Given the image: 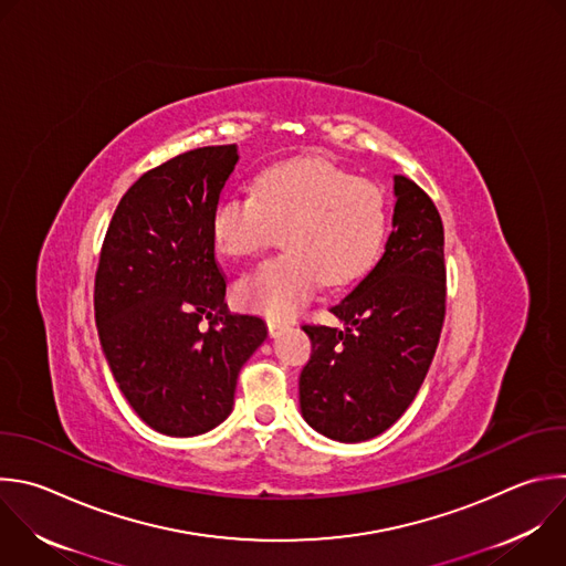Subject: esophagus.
Here are the masks:
<instances>
[{
  "label": "esophagus",
  "instance_id": "1",
  "mask_svg": "<svg viewBox=\"0 0 566 566\" xmlns=\"http://www.w3.org/2000/svg\"><path fill=\"white\" fill-rule=\"evenodd\" d=\"M266 326H269V335L271 337H277V335H282L286 328H289V322H284V319H266Z\"/></svg>",
  "mask_w": 566,
  "mask_h": 566
}]
</instances>
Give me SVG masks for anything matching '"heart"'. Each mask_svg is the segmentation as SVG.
I'll return each mask as SVG.
<instances>
[{
	"mask_svg": "<svg viewBox=\"0 0 566 566\" xmlns=\"http://www.w3.org/2000/svg\"><path fill=\"white\" fill-rule=\"evenodd\" d=\"M284 229V253L235 284L244 308L269 317L295 315L317 286H346L373 264L387 233L378 184L324 159H291L266 168L255 193L224 196L211 218L218 251L251 258Z\"/></svg>",
	"mask_w": 566,
	"mask_h": 566,
	"instance_id": "obj_1",
	"label": "heart"
}]
</instances>
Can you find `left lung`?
<instances>
[{"mask_svg": "<svg viewBox=\"0 0 566 566\" xmlns=\"http://www.w3.org/2000/svg\"><path fill=\"white\" fill-rule=\"evenodd\" d=\"M394 229L368 275L331 313L346 328L304 324L313 353L300 375L304 420L337 442L385 433L418 396L444 311V229L433 200L394 177Z\"/></svg>", "mask_w": 566, "mask_h": 566, "instance_id": "left-lung-1", "label": "left lung"}]
</instances>
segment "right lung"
<instances>
[{
  "label": "right lung",
  "mask_w": 566,
  "mask_h": 566,
  "mask_svg": "<svg viewBox=\"0 0 566 566\" xmlns=\"http://www.w3.org/2000/svg\"><path fill=\"white\" fill-rule=\"evenodd\" d=\"M235 164L238 146L224 144L146 170L99 253L95 322L106 361L133 411L172 438L229 418L240 368L266 339L260 317L229 311L216 260L211 218Z\"/></svg>",
  "instance_id": "obj_1"
}]
</instances>
